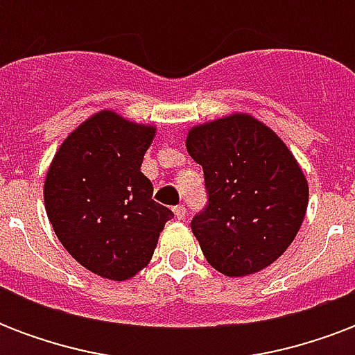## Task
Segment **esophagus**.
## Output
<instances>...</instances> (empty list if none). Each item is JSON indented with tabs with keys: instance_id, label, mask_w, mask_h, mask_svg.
<instances>
[{
	"instance_id": "34e87169",
	"label": "esophagus",
	"mask_w": 355,
	"mask_h": 355,
	"mask_svg": "<svg viewBox=\"0 0 355 355\" xmlns=\"http://www.w3.org/2000/svg\"><path fill=\"white\" fill-rule=\"evenodd\" d=\"M173 214H175L177 219H184V217H186V208H184L182 205L175 206V208H173Z\"/></svg>"
}]
</instances>
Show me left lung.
<instances>
[{"mask_svg":"<svg viewBox=\"0 0 355 355\" xmlns=\"http://www.w3.org/2000/svg\"><path fill=\"white\" fill-rule=\"evenodd\" d=\"M186 147L205 169L208 206L191 230L206 261L230 278L275 263L297 237L309 200L289 147L243 112L191 127Z\"/></svg>","mask_w":355,"mask_h":355,"instance_id":"obj_1","label":"left lung"}]
</instances>
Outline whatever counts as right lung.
Masks as SVG:
<instances>
[{"label":"right lung","instance_id":"obj_1","mask_svg":"<svg viewBox=\"0 0 355 355\" xmlns=\"http://www.w3.org/2000/svg\"><path fill=\"white\" fill-rule=\"evenodd\" d=\"M156 127L101 110L68 134L44 182V206L64 248L94 275L130 280L149 265L173 211L139 171Z\"/></svg>","mask_w":355,"mask_h":355}]
</instances>
